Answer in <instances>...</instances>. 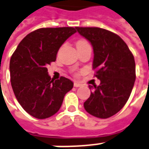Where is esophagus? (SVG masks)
I'll list each match as a JSON object with an SVG mask.
<instances>
[{"label": "esophagus", "instance_id": "1", "mask_svg": "<svg viewBox=\"0 0 149 149\" xmlns=\"http://www.w3.org/2000/svg\"><path fill=\"white\" fill-rule=\"evenodd\" d=\"M81 84L80 83H78V82H74V87H80L81 86Z\"/></svg>", "mask_w": 149, "mask_h": 149}]
</instances>
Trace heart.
Wrapping results in <instances>:
<instances>
[{"label":"heart","mask_w":149,"mask_h":149,"mask_svg":"<svg viewBox=\"0 0 149 149\" xmlns=\"http://www.w3.org/2000/svg\"><path fill=\"white\" fill-rule=\"evenodd\" d=\"M87 43V42L84 40V39H81V40H78L77 42V46H80V45H83V44H85Z\"/></svg>","instance_id":"1"}]
</instances>
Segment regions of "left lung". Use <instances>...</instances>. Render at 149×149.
<instances>
[{
	"mask_svg": "<svg viewBox=\"0 0 149 149\" xmlns=\"http://www.w3.org/2000/svg\"><path fill=\"white\" fill-rule=\"evenodd\" d=\"M93 46V69L100 85H89L85 111L97 118L118 113L127 102L136 81V64L126 42L111 31L98 27H76Z\"/></svg>",
	"mask_w": 149,
	"mask_h": 149,
	"instance_id": "1",
	"label": "left lung"
}]
</instances>
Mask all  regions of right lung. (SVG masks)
<instances>
[{
    "label": "right lung",
    "mask_w": 149,
    "mask_h": 149,
    "mask_svg": "<svg viewBox=\"0 0 149 149\" xmlns=\"http://www.w3.org/2000/svg\"><path fill=\"white\" fill-rule=\"evenodd\" d=\"M76 32L73 27L40 28L28 34L12 55L11 85L17 102L31 116L43 119L54 115L72 89L68 78L52 80L47 66L56 61L60 47Z\"/></svg>",
    "instance_id": "right-lung-1"
}]
</instances>
